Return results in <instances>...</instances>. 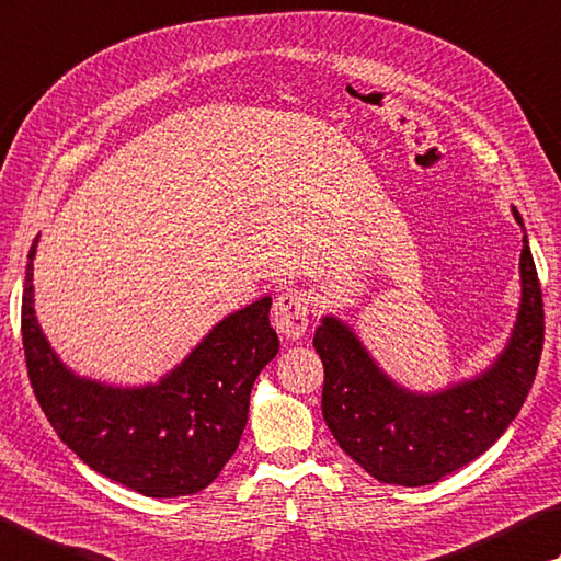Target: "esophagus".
Masks as SVG:
<instances>
[{
    "label": "esophagus",
    "mask_w": 561,
    "mask_h": 561,
    "mask_svg": "<svg viewBox=\"0 0 561 561\" xmlns=\"http://www.w3.org/2000/svg\"><path fill=\"white\" fill-rule=\"evenodd\" d=\"M274 325L284 339L297 341L304 335L309 325V294L301 289L282 291L274 301Z\"/></svg>",
    "instance_id": "esophagus-1"
}]
</instances>
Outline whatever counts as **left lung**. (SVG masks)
Instances as JSON below:
<instances>
[{
  "label": "left lung",
  "mask_w": 561,
  "mask_h": 561,
  "mask_svg": "<svg viewBox=\"0 0 561 561\" xmlns=\"http://www.w3.org/2000/svg\"><path fill=\"white\" fill-rule=\"evenodd\" d=\"M517 226L523 216L513 206ZM520 307L505 348L476 378L436 392L394 382L348 323L323 316L313 348L323 363L321 410L341 449L373 478L430 485L471 463L501 439L535 382L545 309L533 252L523 236Z\"/></svg>",
  "instance_id": "left-lung-1"
}]
</instances>
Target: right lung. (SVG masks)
Here are the masks:
<instances>
[{
    "instance_id": "1",
    "label": "right lung",
    "mask_w": 561,
    "mask_h": 561,
    "mask_svg": "<svg viewBox=\"0 0 561 561\" xmlns=\"http://www.w3.org/2000/svg\"><path fill=\"white\" fill-rule=\"evenodd\" d=\"M28 250L22 341L28 380L50 426L93 471L149 497L193 495L216 481L248 424L250 392L279 353L272 299L228 313L159 382L119 387L76 375L50 348L34 309Z\"/></svg>"
}]
</instances>
